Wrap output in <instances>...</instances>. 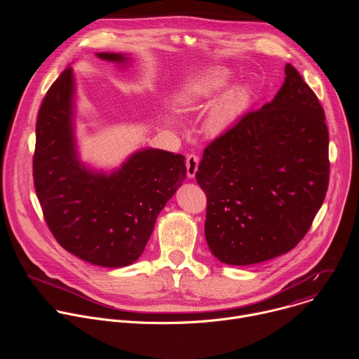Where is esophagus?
Listing matches in <instances>:
<instances>
[{"instance_id":"34e87169","label":"esophagus","mask_w":359,"mask_h":359,"mask_svg":"<svg viewBox=\"0 0 359 359\" xmlns=\"http://www.w3.org/2000/svg\"><path fill=\"white\" fill-rule=\"evenodd\" d=\"M197 168H198V158L196 155H189L186 158V170H187V176L190 179H193L196 176Z\"/></svg>"}]
</instances>
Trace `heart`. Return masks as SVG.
Listing matches in <instances>:
<instances>
[{"instance_id": "1", "label": "heart", "mask_w": 359, "mask_h": 359, "mask_svg": "<svg viewBox=\"0 0 359 359\" xmlns=\"http://www.w3.org/2000/svg\"><path fill=\"white\" fill-rule=\"evenodd\" d=\"M231 79L233 72L226 67L204 69L180 88L177 92L179 105L186 111L206 105L230 85ZM250 104L251 88L247 83L233 86L209 112L204 123L206 132L213 136L226 133L244 116Z\"/></svg>"}]
</instances>
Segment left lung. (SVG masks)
I'll list each match as a JSON object with an SVG mask.
<instances>
[{
  "mask_svg": "<svg viewBox=\"0 0 359 359\" xmlns=\"http://www.w3.org/2000/svg\"><path fill=\"white\" fill-rule=\"evenodd\" d=\"M330 179L324 109L287 64L274 99L215 139L196 173L215 257L257 264L292 250L321 209Z\"/></svg>",
  "mask_w": 359,
  "mask_h": 359,
  "instance_id": "left-lung-1",
  "label": "left lung"
}]
</instances>
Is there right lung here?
Returning <instances> with one entry per match:
<instances>
[{
	"label": "right lung",
	"mask_w": 359,
	"mask_h": 359,
	"mask_svg": "<svg viewBox=\"0 0 359 359\" xmlns=\"http://www.w3.org/2000/svg\"><path fill=\"white\" fill-rule=\"evenodd\" d=\"M97 58L125 67V54ZM75 78L69 65L42 100L35 129L34 184L57 241L93 266L135 263L156 219L186 179L182 155L146 147L111 173L81 162L75 137Z\"/></svg>",
	"instance_id": "add662e5"
}]
</instances>
